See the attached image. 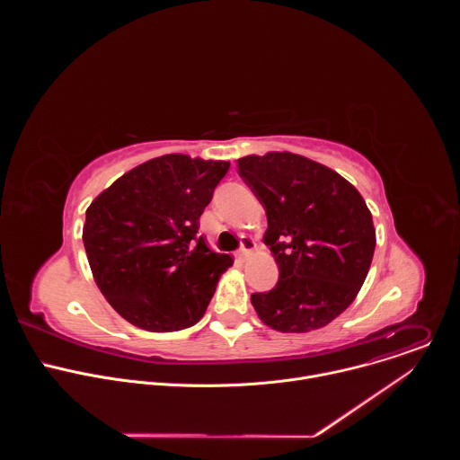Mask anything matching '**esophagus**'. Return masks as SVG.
<instances>
[{"label":"esophagus","instance_id":"34e87169","mask_svg":"<svg viewBox=\"0 0 460 460\" xmlns=\"http://www.w3.org/2000/svg\"><path fill=\"white\" fill-rule=\"evenodd\" d=\"M254 247H256V243H254V240L252 238H243L242 240V247H240V251H238V258L240 260H247L251 254H252V251H254Z\"/></svg>","mask_w":460,"mask_h":460}]
</instances>
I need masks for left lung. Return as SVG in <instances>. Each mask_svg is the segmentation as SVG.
I'll return each instance as SVG.
<instances>
[{"label":"left lung","instance_id":"8db88e82","mask_svg":"<svg viewBox=\"0 0 460 460\" xmlns=\"http://www.w3.org/2000/svg\"><path fill=\"white\" fill-rule=\"evenodd\" d=\"M238 174L268 215L264 234L280 277L251 295L266 325L307 333L344 313L358 295L375 252V227L362 194L339 172L293 153L238 160Z\"/></svg>","mask_w":460,"mask_h":460}]
</instances>
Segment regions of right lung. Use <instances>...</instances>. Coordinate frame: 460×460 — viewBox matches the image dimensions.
Segmentation results:
<instances>
[{"mask_svg":"<svg viewBox=\"0 0 460 460\" xmlns=\"http://www.w3.org/2000/svg\"><path fill=\"white\" fill-rule=\"evenodd\" d=\"M229 162L165 155L119 176L85 213L84 245L114 311L146 332L199 322L233 266L199 236L200 217Z\"/></svg>","mask_w":460,"mask_h":460,"instance_id":"obj_1","label":"right lung"}]
</instances>
